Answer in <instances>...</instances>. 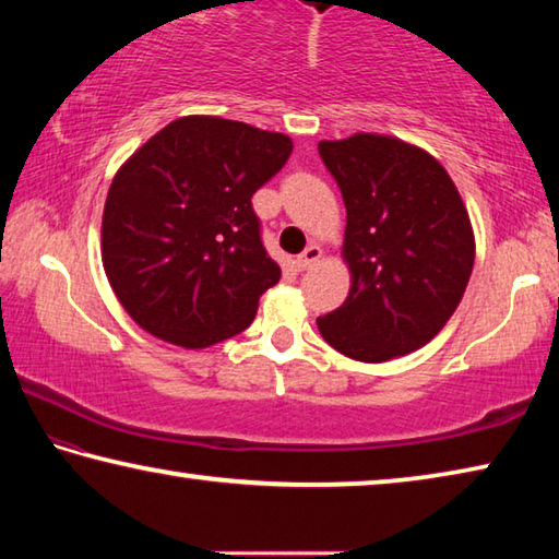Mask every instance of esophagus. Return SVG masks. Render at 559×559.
Masks as SVG:
<instances>
[{"mask_svg": "<svg viewBox=\"0 0 559 559\" xmlns=\"http://www.w3.org/2000/svg\"><path fill=\"white\" fill-rule=\"evenodd\" d=\"M320 257H323V251H320V246H316V243H310L306 251L300 253V257L296 259V266H298V271H308V269H313V266H318L320 263Z\"/></svg>", "mask_w": 559, "mask_h": 559, "instance_id": "34e87169", "label": "esophagus"}]
</instances>
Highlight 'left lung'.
Here are the masks:
<instances>
[{
    "label": "left lung",
    "instance_id": "left-lung-1",
    "mask_svg": "<svg viewBox=\"0 0 559 559\" xmlns=\"http://www.w3.org/2000/svg\"><path fill=\"white\" fill-rule=\"evenodd\" d=\"M347 210L349 293L318 318L328 345L359 362L409 355L439 335L468 286L476 239L453 179L392 135L320 140Z\"/></svg>",
    "mask_w": 559,
    "mask_h": 559
}]
</instances>
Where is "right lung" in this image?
I'll return each instance as SVG.
<instances>
[{"instance_id":"1","label":"right lung","mask_w":559,"mask_h":559,"mask_svg":"<svg viewBox=\"0 0 559 559\" xmlns=\"http://www.w3.org/2000/svg\"><path fill=\"white\" fill-rule=\"evenodd\" d=\"M290 153L283 132L185 116L122 163L103 210L100 257L140 328L202 349L251 325L281 278L251 197Z\"/></svg>"}]
</instances>
